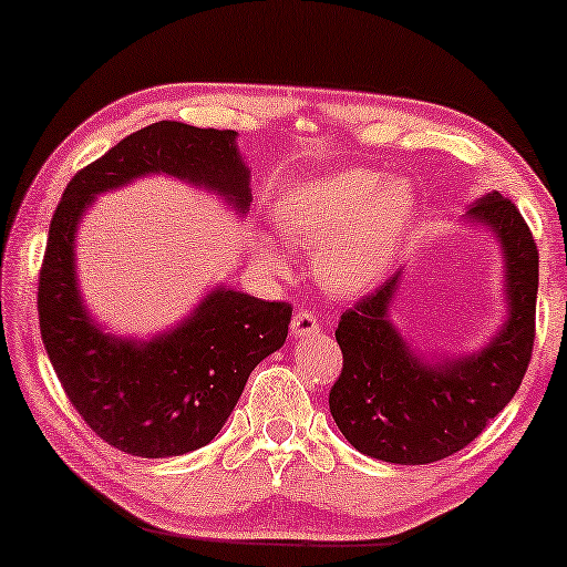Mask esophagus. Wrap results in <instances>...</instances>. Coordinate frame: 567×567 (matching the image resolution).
Here are the masks:
<instances>
[{
  "mask_svg": "<svg viewBox=\"0 0 567 567\" xmlns=\"http://www.w3.org/2000/svg\"><path fill=\"white\" fill-rule=\"evenodd\" d=\"M317 331H319L317 313H311V311H306V309L293 313V319H291V333H293L296 339L311 337V333H317Z\"/></svg>",
  "mask_w": 567,
  "mask_h": 567,
  "instance_id": "esophagus-1",
  "label": "esophagus"
}]
</instances>
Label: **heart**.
<instances>
[{
  "label": "heart",
  "instance_id": "obj_1",
  "mask_svg": "<svg viewBox=\"0 0 567 567\" xmlns=\"http://www.w3.org/2000/svg\"><path fill=\"white\" fill-rule=\"evenodd\" d=\"M410 183L354 168L293 183L278 193L271 218L293 246L313 250V276L337 296L371 289L392 264L414 218ZM256 261L271 276L291 271L289 256L268 240H256Z\"/></svg>",
  "mask_w": 567,
  "mask_h": 567
}]
</instances>
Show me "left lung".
<instances>
[{
    "label": "left lung",
    "instance_id": "1",
    "mask_svg": "<svg viewBox=\"0 0 567 567\" xmlns=\"http://www.w3.org/2000/svg\"><path fill=\"white\" fill-rule=\"evenodd\" d=\"M465 216L495 234L505 258L507 319L475 354L416 357L389 321L402 271L341 313L337 341L344 367L329 410L351 447L394 465H430L482 434L505 410L533 357L537 246L515 203L497 190Z\"/></svg>",
    "mask_w": 567,
    "mask_h": 567
}]
</instances>
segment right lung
I'll list each match as a JSON object with an SVG mask.
<instances>
[{"mask_svg":"<svg viewBox=\"0 0 567 567\" xmlns=\"http://www.w3.org/2000/svg\"><path fill=\"white\" fill-rule=\"evenodd\" d=\"M155 173L218 193L240 216L250 206V171L234 130L161 120L68 183L37 289L42 344L74 410L110 447L151 460L206 447L234 412L250 371L284 347L291 323V303L223 286L151 341L113 337L92 321L74 271L78 223L100 193Z\"/></svg>","mask_w":567,"mask_h":567,"instance_id":"obj_1","label":"right lung"}]
</instances>
